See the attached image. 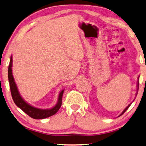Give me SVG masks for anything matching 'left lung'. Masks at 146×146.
I'll list each match as a JSON object with an SVG mask.
<instances>
[{
    "instance_id": "8db88e82",
    "label": "left lung",
    "mask_w": 146,
    "mask_h": 146,
    "mask_svg": "<svg viewBox=\"0 0 146 146\" xmlns=\"http://www.w3.org/2000/svg\"><path fill=\"white\" fill-rule=\"evenodd\" d=\"M138 80H139V78H138ZM137 90H138V89H139V80H138V81H137ZM131 103L130 104H129V106H127V108H125V110H124L123 111V112H122V113H121V114H120L119 115V116H121V115H122V114H124V113H125V111H126V110H127V109H128V108H129V106H131Z\"/></svg>"
}]
</instances>
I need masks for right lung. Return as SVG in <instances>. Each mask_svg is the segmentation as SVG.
Instances as JSON below:
<instances>
[{"mask_svg": "<svg viewBox=\"0 0 146 146\" xmlns=\"http://www.w3.org/2000/svg\"><path fill=\"white\" fill-rule=\"evenodd\" d=\"M12 64H13V59L12 56H11L9 66L8 68V79L9 82V86L11 89V93L12 98L13 102H15L16 106L18 108H19L21 110L26 113L28 116L31 117L35 119H43V118H48V117L51 116L56 114L57 111L62 106V96L64 93V90L61 91L59 93L58 100L57 102L54 107L51 109H40L34 107L27 102L22 98L21 96L20 93L18 91L17 87L16 85V83L14 80L13 76L12 73Z\"/></svg>", "mask_w": 146, "mask_h": 146, "instance_id": "1", "label": "right lung"}]
</instances>
